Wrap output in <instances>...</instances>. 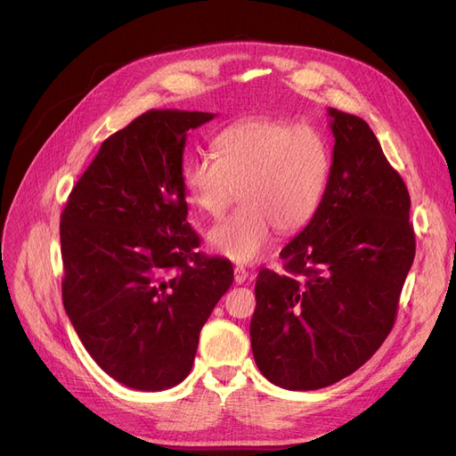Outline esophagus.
Listing matches in <instances>:
<instances>
[{
  "instance_id": "esophagus-1",
  "label": "esophagus",
  "mask_w": 456,
  "mask_h": 456,
  "mask_svg": "<svg viewBox=\"0 0 456 456\" xmlns=\"http://www.w3.org/2000/svg\"><path fill=\"white\" fill-rule=\"evenodd\" d=\"M233 280H236L238 285H241V283L249 280V272H247L243 266H236V268H233Z\"/></svg>"
}]
</instances>
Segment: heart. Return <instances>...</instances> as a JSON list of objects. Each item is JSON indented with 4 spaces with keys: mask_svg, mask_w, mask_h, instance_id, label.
Segmentation results:
<instances>
[{
    "mask_svg": "<svg viewBox=\"0 0 456 456\" xmlns=\"http://www.w3.org/2000/svg\"><path fill=\"white\" fill-rule=\"evenodd\" d=\"M330 173L323 134L312 126L273 118L232 123L215 139L213 154H196L183 167V188L200 211L218 216L238 198L236 213L207 232V243L233 262H253L275 230L295 233L322 207Z\"/></svg>",
    "mask_w": 456,
    "mask_h": 456,
    "instance_id": "heart-1",
    "label": "heart"
}]
</instances>
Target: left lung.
Returning a JSON list of instances; mask_svg holds the SVG:
<instances>
[{
	"label": "left lung",
	"instance_id": "8db88e82",
	"mask_svg": "<svg viewBox=\"0 0 456 456\" xmlns=\"http://www.w3.org/2000/svg\"><path fill=\"white\" fill-rule=\"evenodd\" d=\"M333 163L322 207L258 272L255 362L287 390H320L360 369L390 335L415 258L403 178L367 123L329 108Z\"/></svg>",
	"mask_w": 456,
	"mask_h": 456
}]
</instances>
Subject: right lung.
Masks as SVG:
<instances>
[{"mask_svg":"<svg viewBox=\"0 0 456 456\" xmlns=\"http://www.w3.org/2000/svg\"><path fill=\"white\" fill-rule=\"evenodd\" d=\"M213 118L148 110L102 142L61 215L64 310L93 360L134 390L188 377L233 281L230 260L201 253L186 220V134Z\"/></svg>","mask_w":456,"mask_h":456,"instance_id":"right-lung-1","label":"right lung"}]
</instances>
